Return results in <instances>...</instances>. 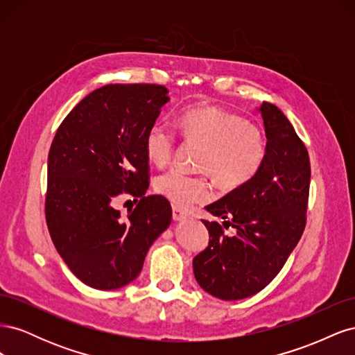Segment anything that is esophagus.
<instances>
[{"label":"esophagus","mask_w":355,"mask_h":355,"mask_svg":"<svg viewBox=\"0 0 355 355\" xmlns=\"http://www.w3.org/2000/svg\"><path fill=\"white\" fill-rule=\"evenodd\" d=\"M187 216L188 214L184 210H180L179 207H173V219L175 220H184V219H187Z\"/></svg>","instance_id":"obj_1"}]
</instances>
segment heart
<instances>
[{
  "label": "heart",
  "instance_id": "heart-1",
  "mask_svg": "<svg viewBox=\"0 0 355 355\" xmlns=\"http://www.w3.org/2000/svg\"><path fill=\"white\" fill-rule=\"evenodd\" d=\"M176 124L188 141L204 146L198 167L222 188H240L259 171L266 153L263 135L240 115L216 106H191L178 115ZM175 146V133L167 125L154 123L146 130L145 153L153 164H168ZM155 189L179 207H189L211 197V182L206 176H188L179 170L158 176Z\"/></svg>",
  "mask_w": 355,
  "mask_h": 355
}]
</instances>
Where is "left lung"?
Listing matches in <instances>:
<instances>
[{
    "instance_id": "obj_1",
    "label": "left lung",
    "mask_w": 355,
    "mask_h": 355,
    "mask_svg": "<svg viewBox=\"0 0 355 355\" xmlns=\"http://www.w3.org/2000/svg\"><path fill=\"white\" fill-rule=\"evenodd\" d=\"M257 111L266 136L259 171L206 207L237 234L228 237L218 222L202 220L209 245L192 261L200 287L222 300L249 297L270 284L306 223L311 179L306 148L275 105L263 102Z\"/></svg>"
}]
</instances>
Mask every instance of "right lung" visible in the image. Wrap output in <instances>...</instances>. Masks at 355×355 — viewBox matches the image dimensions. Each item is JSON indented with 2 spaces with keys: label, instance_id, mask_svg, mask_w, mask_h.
<instances>
[{
  "label": "right lung",
  "instance_id": "obj_1",
  "mask_svg": "<svg viewBox=\"0 0 355 355\" xmlns=\"http://www.w3.org/2000/svg\"><path fill=\"white\" fill-rule=\"evenodd\" d=\"M167 93L157 84L103 85L65 116L51 142L49 232L72 274L93 288L132 283L149 247L171 222L164 197H145V135L170 101ZM123 193L139 198L127 217L113 207Z\"/></svg>",
  "mask_w": 355,
  "mask_h": 355
}]
</instances>
